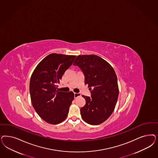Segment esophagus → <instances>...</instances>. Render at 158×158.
<instances>
[{
	"label": "esophagus",
	"instance_id": "1",
	"mask_svg": "<svg viewBox=\"0 0 158 158\" xmlns=\"http://www.w3.org/2000/svg\"><path fill=\"white\" fill-rule=\"evenodd\" d=\"M74 98H76L77 97H80V96H81V94H80V93H74Z\"/></svg>",
	"mask_w": 158,
	"mask_h": 158
}]
</instances>
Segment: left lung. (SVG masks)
<instances>
[{
  "label": "left lung",
  "mask_w": 158,
  "mask_h": 158,
  "mask_svg": "<svg viewBox=\"0 0 158 158\" xmlns=\"http://www.w3.org/2000/svg\"><path fill=\"white\" fill-rule=\"evenodd\" d=\"M79 67L85 77L91 96H82L86 101L80 109L84 122L98 125L106 121L113 112L118 96L116 73L111 65L95 55H79L73 63Z\"/></svg>",
  "instance_id": "obj_1"
}]
</instances>
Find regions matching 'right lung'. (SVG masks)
I'll use <instances>...</instances> for the list:
<instances>
[{"label":"right lung","mask_w":158,"mask_h":158,"mask_svg":"<svg viewBox=\"0 0 158 158\" xmlns=\"http://www.w3.org/2000/svg\"><path fill=\"white\" fill-rule=\"evenodd\" d=\"M76 56L52 53L36 67L31 77L30 92L32 106L46 122L57 124L66 118L74 93L59 91L57 84Z\"/></svg>","instance_id":"obj_1"}]
</instances>
